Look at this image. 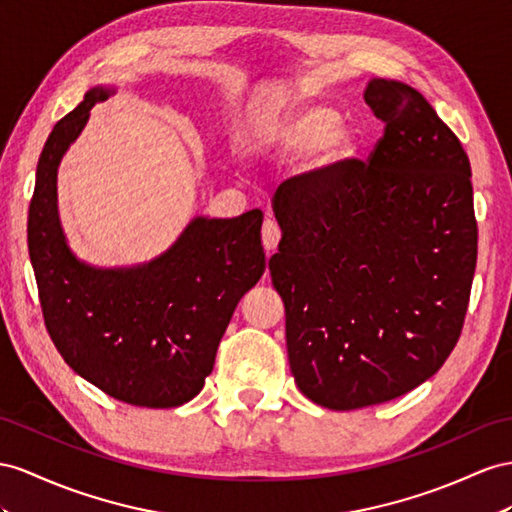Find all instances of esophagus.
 Masks as SVG:
<instances>
[{
	"instance_id": "1",
	"label": "esophagus",
	"mask_w": 512,
	"mask_h": 512,
	"mask_svg": "<svg viewBox=\"0 0 512 512\" xmlns=\"http://www.w3.org/2000/svg\"><path fill=\"white\" fill-rule=\"evenodd\" d=\"M261 240H264V246L266 251H274V248L279 246V240H281V227L277 220L268 218L264 222V227H261Z\"/></svg>"
}]
</instances>
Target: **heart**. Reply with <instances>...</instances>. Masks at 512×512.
I'll use <instances>...</instances> for the list:
<instances>
[{"instance_id": "obj_1", "label": "heart", "mask_w": 512, "mask_h": 512, "mask_svg": "<svg viewBox=\"0 0 512 512\" xmlns=\"http://www.w3.org/2000/svg\"><path fill=\"white\" fill-rule=\"evenodd\" d=\"M257 149L277 157H298L320 149L329 160L352 151V136L339 125V112L331 106H311L298 112H279L253 134Z\"/></svg>"}]
</instances>
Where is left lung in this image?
<instances>
[{
	"label": "left lung",
	"mask_w": 512,
	"mask_h": 512,
	"mask_svg": "<svg viewBox=\"0 0 512 512\" xmlns=\"http://www.w3.org/2000/svg\"><path fill=\"white\" fill-rule=\"evenodd\" d=\"M385 123L357 157L274 192L283 238L270 257L290 370L309 400L352 411L437 374L463 331L478 257L471 166L415 88L372 80Z\"/></svg>",
	"instance_id": "1"
}]
</instances>
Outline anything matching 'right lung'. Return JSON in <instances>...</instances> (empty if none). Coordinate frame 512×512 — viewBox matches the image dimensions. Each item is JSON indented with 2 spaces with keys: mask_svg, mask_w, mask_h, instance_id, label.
Segmentation results:
<instances>
[{
  "mask_svg": "<svg viewBox=\"0 0 512 512\" xmlns=\"http://www.w3.org/2000/svg\"><path fill=\"white\" fill-rule=\"evenodd\" d=\"M106 97V88L90 90L45 142L28 218L30 259L62 359L116 400L170 409L203 389L235 307L266 270L264 214L194 218L162 257L138 268L77 261L58 220V164Z\"/></svg>",
  "mask_w": 512,
  "mask_h": 512,
  "instance_id": "add662e5",
  "label": "right lung"
}]
</instances>
